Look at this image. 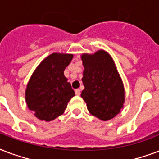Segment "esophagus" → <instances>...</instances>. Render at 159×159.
<instances>
[{"label":"esophagus","mask_w":159,"mask_h":159,"mask_svg":"<svg viewBox=\"0 0 159 159\" xmlns=\"http://www.w3.org/2000/svg\"><path fill=\"white\" fill-rule=\"evenodd\" d=\"M75 94L76 95H80V89H75Z\"/></svg>","instance_id":"34e87169"}]
</instances>
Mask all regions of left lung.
Wrapping results in <instances>:
<instances>
[{
    "label": "left lung",
    "instance_id": "left-lung-1",
    "mask_svg": "<svg viewBox=\"0 0 159 159\" xmlns=\"http://www.w3.org/2000/svg\"><path fill=\"white\" fill-rule=\"evenodd\" d=\"M84 89L81 93L89 112L103 121L119 114L125 100L124 83L113 58L104 50L82 54Z\"/></svg>",
    "mask_w": 159,
    "mask_h": 159
}]
</instances>
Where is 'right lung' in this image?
<instances>
[{
    "instance_id": "obj_1",
    "label": "right lung",
    "mask_w": 159,
    "mask_h": 159,
    "mask_svg": "<svg viewBox=\"0 0 159 159\" xmlns=\"http://www.w3.org/2000/svg\"><path fill=\"white\" fill-rule=\"evenodd\" d=\"M72 54L52 53L36 67L25 89L30 110L42 121H51L65 113L75 91L64 75Z\"/></svg>"
}]
</instances>
